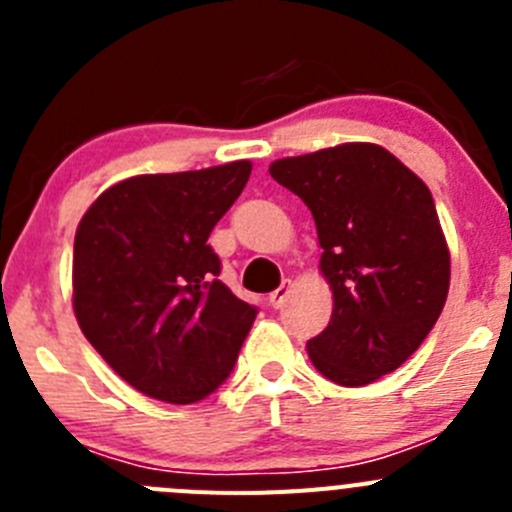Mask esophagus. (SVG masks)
I'll return each mask as SVG.
<instances>
[{
    "label": "esophagus",
    "mask_w": 512,
    "mask_h": 512,
    "mask_svg": "<svg viewBox=\"0 0 512 512\" xmlns=\"http://www.w3.org/2000/svg\"><path fill=\"white\" fill-rule=\"evenodd\" d=\"M289 292H292V282H289V280H285V282H282V285H280V287H277V289H275V292H272V294H270V304H272V307H275V309L285 307V302H287Z\"/></svg>",
    "instance_id": "1"
}]
</instances>
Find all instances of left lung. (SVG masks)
<instances>
[{"mask_svg":"<svg viewBox=\"0 0 512 512\" xmlns=\"http://www.w3.org/2000/svg\"><path fill=\"white\" fill-rule=\"evenodd\" d=\"M270 175L312 210L332 285V319L307 342L312 364L339 386L396 371L441 317L451 282L431 190L374 143L275 160Z\"/></svg>","mask_w":512,"mask_h":512,"instance_id":"1","label":"left lung"}]
</instances>
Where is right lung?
I'll list each match as a JSON object with an SVG mask.
<instances>
[{
	"mask_svg": "<svg viewBox=\"0 0 512 512\" xmlns=\"http://www.w3.org/2000/svg\"><path fill=\"white\" fill-rule=\"evenodd\" d=\"M250 160L136 175L96 198L74 240V312L91 347L151 399L195 404L230 376L257 317L208 245Z\"/></svg>",
	"mask_w": 512,
	"mask_h": 512,
	"instance_id": "1",
	"label": "right lung"
}]
</instances>
